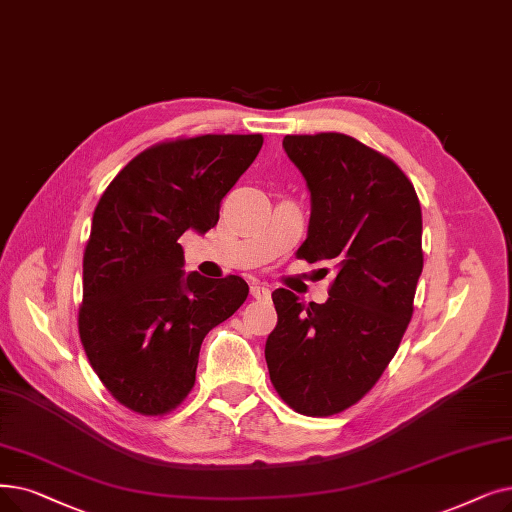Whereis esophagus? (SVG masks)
Wrapping results in <instances>:
<instances>
[{
  "mask_svg": "<svg viewBox=\"0 0 512 512\" xmlns=\"http://www.w3.org/2000/svg\"><path fill=\"white\" fill-rule=\"evenodd\" d=\"M251 295L255 299H268L272 295V291H270V286H265V284H253L251 286Z\"/></svg>",
  "mask_w": 512,
  "mask_h": 512,
  "instance_id": "esophagus-1",
  "label": "esophagus"
}]
</instances>
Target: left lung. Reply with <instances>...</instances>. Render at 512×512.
<instances>
[{"label":"left lung","instance_id":"1","mask_svg":"<svg viewBox=\"0 0 512 512\" xmlns=\"http://www.w3.org/2000/svg\"><path fill=\"white\" fill-rule=\"evenodd\" d=\"M282 146L311 192L297 257L328 261L337 276L326 303L272 293L278 324L265 362L284 404L332 416L360 402L402 343L422 272V213L408 175L360 140L322 131Z\"/></svg>","mask_w":512,"mask_h":512}]
</instances>
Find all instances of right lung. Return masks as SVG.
I'll return each mask as SVG.
<instances>
[{"mask_svg": "<svg viewBox=\"0 0 512 512\" xmlns=\"http://www.w3.org/2000/svg\"><path fill=\"white\" fill-rule=\"evenodd\" d=\"M263 146L261 133H207L154 144L108 184L83 253L79 337L117 402L144 416L180 406L207 332L249 295L240 276L184 274L186 230L207 232Z\"/></svg>", "mask_w": 512, "mask_h": 512, "instance_id": "1", "label": "right lung"}]
</instances>
